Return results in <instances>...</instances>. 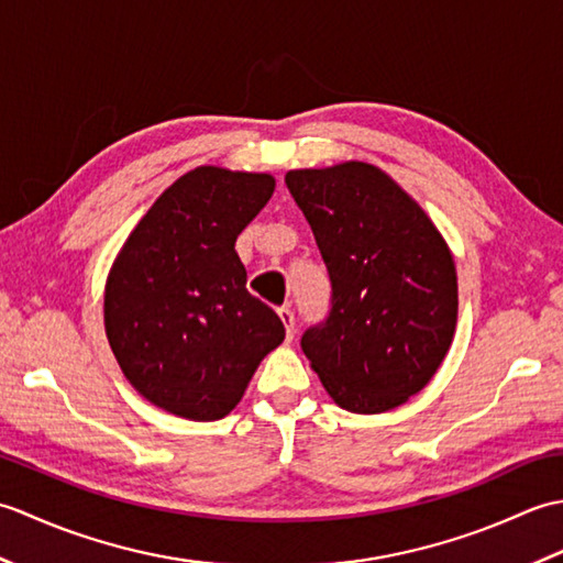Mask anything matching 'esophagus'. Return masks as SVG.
Masks as SVG:
<instances>
[{
	"label": "esophagus",
	"mask_w": 563,
	"mask_h": 563,
	"mask_svg": "<svg viewBox=\"0 0 563 563\" xmlns=\"http://www.w3.org/2000/svg\"><path fill=\"white\" fill-rule=\"evenodd\" d=\"M278 317H280V321L285 324V336H288V341H292L295 339V314H292V309L290 307H280L278 309Z\"/></svg>",
	"instance_id": "1"
}]
</instances>
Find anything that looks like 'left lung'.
I'll return each instance as SVG.
<instances>
[{"label": "left lung", "mask_w": 563, "mask_h": 563, "mask_svg": "<svg viewBox=\"0 0 563 563\" xmlns=\"http://www.w3.org/2000/svg\"><path fill=\"white\" fill-rule=\"evenodd\" d=\"M331 278V312L302 351L341 409L391 411L445 361L457 271L433 220L382 169L343 162L285 174Z\"/></svg>", "instance_id": "1"}]
</instances>
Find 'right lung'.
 Instances as JSON below:
<instances>
[{
	"label": "right lung",
	"mask_w": 563,
	"mask_h": 563,
	"mask_svg": "<svg viewBox=\"0 0 563 563\" xmlns=\"http://www.w3.org/2000/svg\"><path fill=\"white\" fill-rule=\"evenodd\" d=\"M273 190L271 174L198 166L154 200L118 251L106 336L130 385L159 409L218 421L283 343L280 317L246 290L234 251Z\"/></svg>",
	"instance_id": "obj_1"
}]
</instances>
